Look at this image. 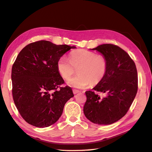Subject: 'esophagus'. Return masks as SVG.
<instances>
[{"label": "esophagus", "instance_id": "34e87169", "mask_svg": "<svg viewBox=\"0 0 152 152\" xmlns=\"http://www.w3.org/2000/svg\"><path fill=\"white\" fill-rule=\"evenodd\" d=\"M72 91H73L74 94H77V93H78V92H80V91H79L76 90V89H74V90H73Z\"/></svg>", "mask_w": 152, "mask_h": 152}]
</instances>
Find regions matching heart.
I'll list each match as a JSON object with an SVG mask.
<instances>
[{"label": "heart", "mask_w": 152, "mask_h": 152, "mask_svg": "<svg viewBox=\"0 0 152 152\" xmlns=\"http://www.w3.org/2000/svg\"><path fill=\"white\" fill-rule=\"evenodd\" d=\"M57 69L63 78L67 80L77 69V75L67 81V85L76 88H83L91 84L96 85L105 76L107 62L105 58L92 51L79 49L72 52L69 60L65 56L58 61Z\"/></svg>", "instance_id": "heart-1"}]
</instances>
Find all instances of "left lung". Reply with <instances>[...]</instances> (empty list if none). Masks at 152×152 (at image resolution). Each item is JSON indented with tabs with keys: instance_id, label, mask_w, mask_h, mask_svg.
Listing matches in <instances>:
<instances>
[{
	"instance_id": "left-lung-1",
	"label": "left lung",
	"mask_w": 152,
	"mask_h": 152,
	"mask_svg": "<svg viewBox=\"0 0 152 152\" xmlns=\"http://www.w3.org/2000/svg\"><path fill=\"white\" fill-rule=\"evenodd\" d=\"M91 50L105 58L107 69L103 79L92 91H86L85 117L98 124H110L126 114L137 92V72L134 61L123 49L113 44H102ZM98 91L104 93L101 97Z\"/></svg>"
}]
</instances>
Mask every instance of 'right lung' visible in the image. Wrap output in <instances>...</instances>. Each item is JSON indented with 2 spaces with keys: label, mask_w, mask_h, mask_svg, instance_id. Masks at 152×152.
<instances>
[{
  "label": "right lung",
  "mask_w": 152,
  "mask_h": 152,
  "mask_svg": "<svg viewBox=\"0 0 152 152\" xmlns=\"http://www.w3.org/2000/svg\"><path fill=\"white\" fill-rule=\"evenodd\" d=\"M75 46L41 40L22 49L11 70L12 94L19 113L38 128L59 119L65 104L74 96L72 88L60 87L64 80L57 69L58 60Z\"/></svg>",
  "instance_id": "obj_1"
}]
</instances>
